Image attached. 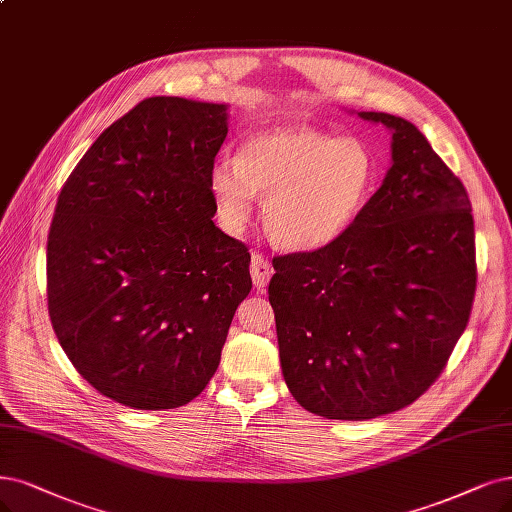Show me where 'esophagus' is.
I'll list each match as a JSON object with an SVG mask.
<instances>
[{"label":"esophagus","mask_w":512,"mask_h":512,"mask_svg":"<svg viewBox=\"0 0 512 512\" xmlns=\"http://www.w3.org/2000/svg\"><path fill=\"white\" fill-rule=\"evenodd\" d=\"M274 274V268L270 266V261L263 257L261 253H253L251 257V278H253V285L257 289H263L270 282Z\"/></svg>","instance_id":"1"}]
</instances>
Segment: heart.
Returning a JSON list of instances; mask_svg holds the SVG:
<instances>
[{
    "mask_svg": "<svg viewBox=\"0 0 512 512\" xmlns=\"http://www.w3.org/2000/svg\"><path fill=\"white\" fill-rule=\"evenodd\" d=\"M375 160L358 139L312 128L261 132L221 156L208 185L227 232L238 234L259 196L270 238L287 251H316L346 234L373 192Z\"/></svg>",
    "mask_w": 512,
    "mask_h": 512,
    "instance_id": "heart-1",
    "label": "heart"
}]
</instances>
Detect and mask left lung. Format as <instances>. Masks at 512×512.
Masks as SVG:
<instances>
[{
  "label": "left lung",
  "instance_id": "obj_1",
  "mask_svg": "<svg viewBox=\"0 0 512 512\" xmlns=\"http://www.w3.org/2000/svg\"><path fill=\"white\" fill-rule=\"evenodd\" d=\"M358 118L392 135L380 189L335 242L276 257L268 289L295 401L350 422L420 399L464 333L477 289L462 181L405 118Z\"/></svg>",
  "mask_w": 512,
  "mask_h": 512
}]
</instances>
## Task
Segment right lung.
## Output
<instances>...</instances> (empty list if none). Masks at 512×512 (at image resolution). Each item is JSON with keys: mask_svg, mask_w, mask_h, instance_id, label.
Here are the masks:
<instances>
[{"mask_svg": "<svg viewBox=\"0 0 512 512\" xmlns=\"http://www.w3.org/2000/svg\"><path fill=\"white\" fill-rule=\"evenodd\" d=\"M227 105L151 97L73 168L48 234V312L84 380L132 409L206 388L240 301L246 246L213 223Z\"/></svg>", "mask_w": 512, "mask_h": 512, "instance_id": "1", "label": "right lung"}]
</instances>
